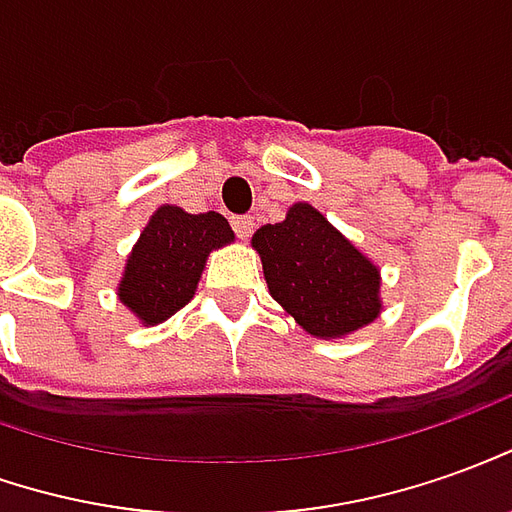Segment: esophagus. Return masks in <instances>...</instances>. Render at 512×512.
<instances>
[{
	"label": "esophagus",
	"instance_id": "34e87169",
	"mask_svg": "<svg viewBox=\"0 0 512 512\" xmlns=\"http://www.w3.org/2000/svg\"><path fill=\"white\" fill-rule=\"evenodd\" d=\"M231 225H234V231L239 239H248L253 234V220L250 217H231Z\"/></svg>",
	"mask_w": 512,
	"mask_h": 512
}]
</instances>
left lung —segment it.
I'll list each match as a JSON object with an SVG mask.
<instances>
[{
	"label": "left lung",
	"instance_id": "8db88e82",
	"mask_svg": "<svg viewBox=\"0 0 512 512\" xmlns=\"http://www.w3.org/2000/svg\"><path fill=\"white\" fill-rule=\"evenodd\" d=\"M250 245L262 256L270 295L312 337L337 340L382 312L379 267L315 206L295 203L284 220L262 225Z\"/></svg>",
	"mask_w": 512,
	"mask_h": 512
}]
</instances>
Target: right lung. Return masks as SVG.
<instances>
[{
	"instance_id": "1",
	"label": "right lung",
	"mask_w": 512,
	"mask_h": 512,
	"mask_svg": "<svg viewBox=\"0 0 512 512\" xmlns=\"http://www.w3.org/2000/svg\"><path fill=\"white\" fill-rule=\"evenodd\" d=\"M231 242L234 231L217 211L161 206L130 250L116 295L144 326H158L195 298L211 250Z\"/></svg>"
}]
</instances>
